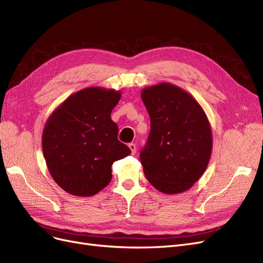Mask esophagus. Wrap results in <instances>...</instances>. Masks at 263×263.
<instances>
[{
  "label": "esophagus",
  "instance_id": "34e87169",
  "mask_svg": "<svg viewBox=\"0 0 263 263\" xmlns=\"http://www.w3.org/2000/svg\"><path fill=\"white\" fill-rule=\"evenodd\" d=\"M129 148L131 149V153L134 155L135 153H137V145H135L134 143H130L129 144Z\"/></svg>",
  "mask_w": 263,
  "mask_h": 263
}]
</instances>
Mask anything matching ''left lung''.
Segmentation results:
<instances>
[{
  "instance_id": "8db88e82",
  "label": "left lung",
  "mask_w": 263,
  "mask_h": 263,
  "mask_svg": "<svg viewBox=\"0 0 263 263\" xmlns=\"http://www.w3.org/2000/svg\"><path fill=\"white\" fill-rule=\"evenodd\" d=\"M142 100L151 131L140 159L146 179L158 191L189 190L205 172L212 153V129L200 104L171 83L144 88Z\"/></svg>"
}]
</instances>
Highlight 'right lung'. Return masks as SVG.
Returning <instances> with one entry per match:
<instances>
[{"label":"right lung","mask_w":263,"mask_h":263,"mask_svg":"<svg viewBox=\"0 0 263 263\" xmlns=\"http://www.w3.org/2000/svg\"><path fill=\"white\" fill-rule=\"evenodd\" d=\"M120 90L87 87L67 97L50 115L42 132L49 173L67 193L91 197L112 178L111 166L131 154L118 140L111 111Z\"/></svg>","instance_id":"1"}]
</instances>
